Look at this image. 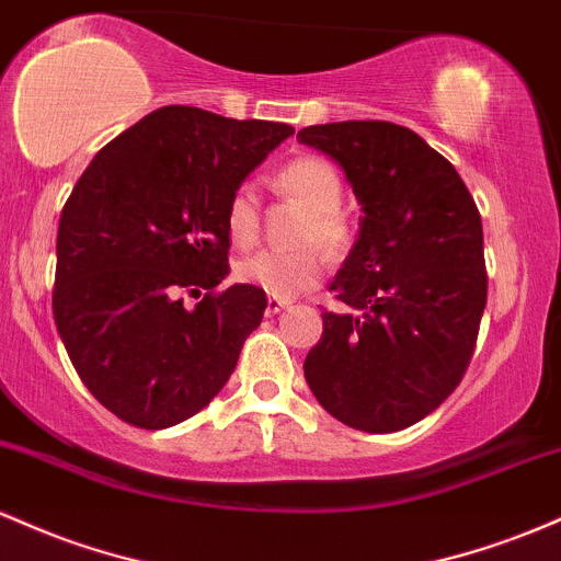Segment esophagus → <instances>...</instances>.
<instances>
[{
	"instance_id": "esophagus-1",
	"label": "esophagus",
	"mask_w": 561,
	"mask_h": 561,
	"mask_svg": "<svg viewBox=\"0 0 561 561\" xmlns=\"http://www.w3.org/2000/svg\"><path fill=\"white\" fill-rule=\"evenodd\" d=\"M291 305L288 299H278V297H270L267 299V314H278L280 310H286V307Z\"/></svg>"
}]
</instances>
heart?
Here are the masks:
<instances>
[{
    "label": "heart",
    "instance_id": "heart-1",
    "mask_svg": "<svg viewBox=\"0 0 561 561\" xmlns=\"http://www.w3.org/2000/svg\"><path fill=\"white\" fill-rule=\"evenodd\" d=\"M275 180L283 193L310 209V217L305 219L299 232V241L310 243V247L256 251L236 264V280L243 286L260 288L267 297L288 299L323 280L329 260H325V251L314 243H323L333 254H344L355 241V228H352L347 214L339 209L344 185L336 169L325 159L299 156V159L283 163ZM260 196H256L254 185L241 182L225 204V230L238 249H249L260 238Z\"/></svg>",
    "mask_w": 561,
    "mask_h": 561
}]
</instances>
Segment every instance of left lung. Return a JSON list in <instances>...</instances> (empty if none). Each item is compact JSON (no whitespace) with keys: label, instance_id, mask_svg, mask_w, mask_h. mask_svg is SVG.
<instances>
[{"label":"left lung","instance_id":"left-lung-1","mask_svg":"<svg viewBox=\"0 0 561 561\" xmlns=\"http://www.w3.org/2000/svg\"><path fill=\"white\" fill-rule=\"evenodd\" d=\"M363 204L360 236L331 291L305 379L352 430L400 432L450 398L474 355L488 301L482 219L456 167L392 122L307 127Z\"/></svg>","mask_w":561,"mask_h":561}]
</instances>
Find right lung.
<instances>
[{"label":"right lung","instance_id":"add662e5","mask_svg":"<svg viewBox=\"0 0 561 561\" xmlns=\"http://www.w3.org/2000/svg\"><path fill=\"white\" fill-rule=\"evenodd\" d=\"M291 135L167 105L84 169L60 214L53 314L79 379L113 416L167 430L228 383L267 297L243 283L217 291L230 270L225 204ZM185 296L202 301L191 311Z\"/></svg>","mask_w":561,"mask_h":561}]
</instances>
